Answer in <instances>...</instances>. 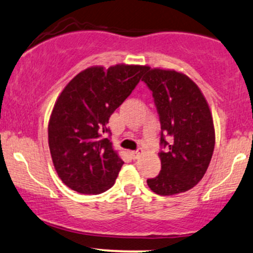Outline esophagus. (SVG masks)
<instances>
[{
    "label": "esophagus",
    "mask_w": 253,
    "mask_h": 253,
    "mask_svg": "<svg viewBox=\"0 0 253 253\" xmlns=\"http://www.w3.org/2000/svg\"><path fill=\"white\" fill-rule=\"evenodd\" d=\"M141 153H142L141 148H138V150L130 152V157H132L133 159H138V158L140 157V154H141Z\"/></svg>",
    "instance_id": "obj_1"
}]
</instances>
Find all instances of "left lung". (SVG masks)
<instances>
[{"mask_svg": "<svg viewBox=\"0 0 253 253\" xmlns=\"http://www.w3.org/2000/svg\"><path fill=\"white\" fill-rule=\"evenodd\" d=\"M142 81L153 95L161 125V171L147 185L160 196L186 192L202 180L214 150L208 101L190 78L175 71L147 69ZM168 139H166V138Z\"/></svg>", "mask_w": 253, "mask_h": 253, "instance_id": "8db88e82", "label": "left lung"}]
</instances>
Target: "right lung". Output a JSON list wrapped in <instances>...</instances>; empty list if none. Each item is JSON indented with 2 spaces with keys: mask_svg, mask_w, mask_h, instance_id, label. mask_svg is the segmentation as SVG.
<instances>
[{
  "mask_svg": "<svg viewBox=\"0 0 253 253\" xmlns=\"http://www.w3.org/2000/svg\"><path fill=\"white\" fill-rule=\"evenodd\" d=\"M147 66L84 69L57 97L48 125V144L60 179L72 190L100 194L114 185L124 161L105 134L111 115L147 72Z\"/></svg>",
  "mask_w": 253,
  "mask_h": 253,
  "instance_id": "add662e5",
  "label": "right lung"
}]
</instances>
